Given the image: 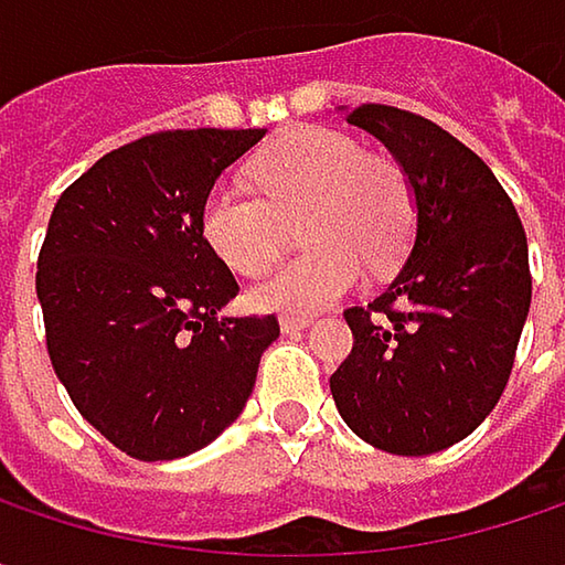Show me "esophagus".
I'll return each instance as SVG.
<instances>
[{"label": "esophagus", "instance_id": "34e87169", "mask_svg": "<svg viewBox=\"0 0 565 565\" xmlns=\"http://www.w3.org/2000/svg\"><path fill=\"white\" fill-rule=\"evenodd\" d=\"M310 323H313L310 313H284L281 317L284 333H297V330H303V327H310Z\"/></svg>", "mask_w": 565, "mask_h": 565}]
</instances>
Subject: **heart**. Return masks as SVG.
<instances>
[{
    "instance_id": "obj_1",
    "label": "heart",
    "mask_w": 565,
    "mask_h": 565,
    "mask_svg": "<svg viewBox=\"0 0 565 565\" xmlns=\"http://www.w3.org/2000/svg\"><path fill=\"white\" fill-rule=\"evenodd\" d=\"M262 195L215 185L202 202V238L242 278L265 275L284 248V222L300 218L307 255L287 262L252 287L258 310L313 313L363 278V262L386 271L405 255L415 232V192L386 153L337 130L297 127L252 160Z\"/></svg>"
}]
</instances>
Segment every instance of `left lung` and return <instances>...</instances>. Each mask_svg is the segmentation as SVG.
Segmentation results:
<instances>
[{
  "label": "left lung",
  "instance_id": "8db88e82",
  "mask_svg": "<svg viewBox=\"0 0 565 565\" xmlns=\"http://www.w3.org/2000/svg\"><path fill=\"white\" fill-rule=\"evenodd\" d=\"M415 192V235L393 284L343 317L353 353L330 376L343 422L390 455H435L498 405L530 313V258L491 167L438 124L386 107L347 110Z\"/></svg>",
  "mask_w": 565,
  "mask_h": 565
}]
</instances>
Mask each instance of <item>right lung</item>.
Segmentation results:
<instances>
[{
	"label": "right lung",
	"instance_id": "right-lung-1",
	"mask_svg": "<svg viewBox=\"0 0 565 565\" xmlns=\"http://www.w3.org/2000/svg\"><path fill=\"white\" fill-rule=\"evenodd\" d=\"M268 130H167L71 182L49 218L35 290L49 356L77 412L120 451L172 461L245 408L275 317H225L238 294L202 238L215 179Z\"/></svg>",
	"mask_w": 565,
	"mask_h": 565
}]
</instances>
